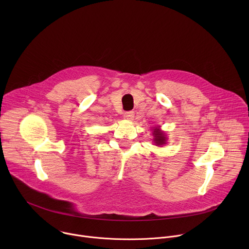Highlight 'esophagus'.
I'll return each instance as SVG.
<instances>
[{
  "label": "esophagus",
  "mask_w": 249,
  "mask_h": 249,
  "mask_svg": "<svg viewBox=\"0 0 249 249\" xmlns=\"http://www.w3.org/2000/svg\"><path fill=\"white\" fill-rule=\"evenodd\" d=\"M134 116H135V113L133 111H127L124 113V118L127 120H130V121L134 119Z\"/></svg>",
  "instance_id": "esophagus-1"
}]
</instances>
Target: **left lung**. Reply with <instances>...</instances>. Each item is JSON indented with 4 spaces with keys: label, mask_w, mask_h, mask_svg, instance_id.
<instances>
[{
    "label": "left lung",
    "mask_w": 249,
    "mask_h": 249,
    "mask_svg": "<svg viewBox=\"0 0 249 249\" xmlns=\"http://www.w3.org/2000/svg\"><path fill=\"white\" fill-rule=\"evenodd\" d=\"M153 135H154V142L156 146H162L166 144V135L163 131L160 129V127L153 128Z\"/></svg>",
    "instance_id": "1"
}]
</instances>
